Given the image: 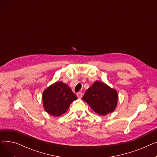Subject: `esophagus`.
Masks as SVG:
<instances>
[{
    "label": "esophagus",
    "instance_id": "obj_1",
    "mask_svg": "<svg viewBox=\"0 0 157 157\" xmlns=\"http://www.w3.org/2000/svg\"><path fill=\"white\" fill-rule=\"evenodd\" d=\"M77 96L79 98H81L82 97H83V93H81V92L77 93Z\"/></svg>",
    "mask_w": 157,
    "mask_h": 157
}]
</instances>
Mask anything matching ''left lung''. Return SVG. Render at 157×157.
<instances>
[{"label":"left lung","instance_id":"1","mask_svg":"<svg viewBox=\"0 0 157 157\" xmlns=\"http://www.w3.org/2000/svg\"><path fill=\"white\" fill-rule=\"evenodd\" d=\"M118 98L116 90L103 82L96 81L87 89L83 100L95 113L104 116L114 111L117 105Z\"/></svg>","mask_w":157,"mask_h":157}]
</instances>
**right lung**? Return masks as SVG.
Here are the masks:
<instances>
[{
  "label": "right lung",
  "instance_id": "1",
  "mask_svg": "<svg viewBox=\"0 0 157 157\" xmlns=\"http://www.w3.org/2000/svg\"><path fill=\"white\" fill-rule=\"evenodd\" d=\"M77 99L67 85L63 82H56L47 88L43 94L45 111L54 117H60L69 108L72 101Z\"/></svg>",
  "mask_w": 157,
  "mask_h": 157
}]
</instances>
